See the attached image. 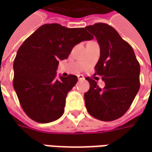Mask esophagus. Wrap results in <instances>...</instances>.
<instances>
[{
	"mask_svg": "<svg viewBox=\"0 0 152 152\" xmlns=\"http://www.w3.org/2000/svg\"><path fill=\"white\" fill-rule=\"evenodd\" d=\"M77 76H78V80H79L85 79V77H84V76H83V75H78Z\"/></svg>",
	"mask_w": 152,
	"mask_h": 152,
	"instance_id": "1",
	"label": "esophagus"
}]
</instances>
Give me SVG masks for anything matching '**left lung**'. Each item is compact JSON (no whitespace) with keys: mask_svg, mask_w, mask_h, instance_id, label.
<instances>
[{"mask_svg":"<svg viewBox=\"0 0 152 152\" xmlns=\"http://www.w3.org/2000/svg\"><path fill=\"white\" fill-rule=\"evenodd\" d=\"M86 29L99 42L95 75L105 82L102 89L94 80L86 78L90 86L84 95L86 109L98 120L114 121L127 112L139 90L140 65L130 45L110 25L98 23Z\"/></svg>","mask_w":152,"mask_h":152,"instance_id":"obj_1","label":"left lung"}]
</instances>
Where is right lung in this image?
Returning <instances> with one entry per match:
<instances>
[{"label": "right lung", "mask_w": 152, "mask_h": 152, "mask_svg": "<svg viewBox=\"0 0 152 152\" xmlns=\"http://www.w3.org/2000/svg\"><path fill=\"white\" fill-rule=\"evenodd\" d=\"M93 38L86 28L50 23L40 26L22 44L14 61L13 86L28 117L49 123L63 115L67 93L78 79L74 75L57 79L58 63L76 45Z\"/></svg>", "instance_id": "right-lung-1"}]
</instances>
